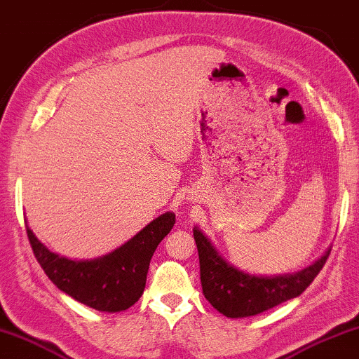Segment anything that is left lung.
<instances>
[{"instance_id":"8db88e82","label":"left lung","mask_w":359,"mask_h":359,"mask_svg":"<svg viewBox=\"0 0 359 359\" xmlns=\"http://www.w3.org/2000/svg\"><path fill=\"white\" fill-rule=\"evenodd\" d=\"M203 294L215 310L226 318H248L270 310L302 294L326 264L331 248L306 269L286 275H251L222 257L204 233L193 229Z\"/></svg>"}]
</instances>
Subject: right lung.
<instances>
[{"instance_id": "obj_1", "label": "right lung", "mask_w": 359, "mask_h": 359, "mask_svg": "<svg viewBox=\"0 0 359 359\" xmlns=\"http://www.w3.org/2000/svg\"><path fill=\"white\" fill-rule=\"evenodd\" d=\"M175 224L174 212H164L123 246L102 257L76 260L53 252L27 225L33 254L62 292L90 309L116 313L133 306L144 294L151 255Z\"/></svg>"}]
</instances>
